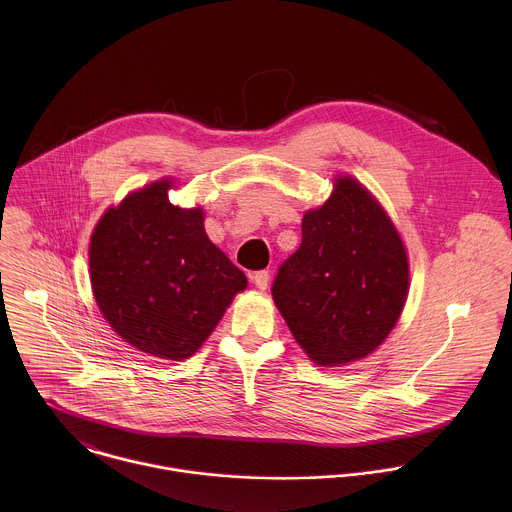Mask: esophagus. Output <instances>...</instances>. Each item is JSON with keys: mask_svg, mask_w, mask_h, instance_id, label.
Segmentation results:
<instances>
[{"mask_svg": "<svg viewBox=\"0 0 512 512\" xmlns=\"http://www.w3.org/2000/svg\"><path fill=\"white\" fill-rule=\"evenodd\" d=\"M252 282L256 284L258 290H266V288H268V282H270V274H268L266 270L254 272V274H252Z\"/></svg>", "mask_w": 512, "mask_h": 512, "instance_id": "obj_1", "label": "esophagus"}]
</instances>
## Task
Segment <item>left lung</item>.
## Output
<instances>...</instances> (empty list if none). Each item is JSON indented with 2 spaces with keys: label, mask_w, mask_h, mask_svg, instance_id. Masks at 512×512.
Returning a JSON list of instances; mask_svg holds the SVG:
<instances>
[{
  "label": "left lung",
  "mask_w": 512,
  "mask_h": 512,
  "mask_svg": "<svg viewBox=\"0 0 512 512\" xmlns=\"http://www.w3.org/2000/svg\"><path fill=\"white\" fill-rule=\"evenodd\" d=\"M408 295V256L382 207L351 177L307 211L301 244L280 266L272 297L295 341L321 366L370 355Z\"/></svg>",
  "instance_id": "1"
}]
</instances>
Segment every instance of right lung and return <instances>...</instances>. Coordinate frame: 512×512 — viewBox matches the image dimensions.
Instances as JSON below:
<instances>
[{
	"instance_id": "right-lung-1",
	"label": "right lung",
	"mask_w": 512,
	"mask_h": 512,
	"mask_svg": "<svg viewBox=\"0 0 512 512\" xmlns=\"http://www.w3.org/2000/svg\"><path fill=\"white\" fill-rule=\"evenodd\" d=\"M167 179L110 209L90 238V282L112 329L142 353L183 361L248 284L209 240L201 209L169 203Z\"/></svg>"
}]
</instances>
